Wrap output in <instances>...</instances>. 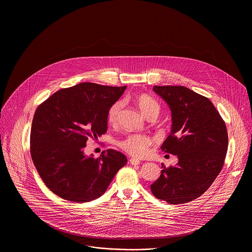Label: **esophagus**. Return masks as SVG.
I'll list each match as a JSON object with an SVG mask.
<instances>
[{
  "label": "esophagus",
  "mask_w": 252,
  "mask_h": 252,
  "mask_svg": "<svg viewBox=\"0 0 252 252\" xmlns=\"http://www.w3.org/2000/svg\"><path fill=\"white\" fill-rule=\"evenodd\" d=\"M129 161H130V163H131L132 165H138V164H140V159H138V158H132L129 159Z\"/></svg>",
  "instance_id": "1"
}]
</instances>
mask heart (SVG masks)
I'll use <instances>...</instances> for the list:
<instances>
[{"instance_id":"obj_1","label":"heart","mask_w":252,"mask_h":252,"mask_svg":"<svg viewBox=\"0 0 252 252\" xmlns=\"http://www.w3.org/2000/svg\"><path fill=\"white\" fill-rule=\"evenodd\" d=\"M136 104L146 118L151 114L158 115L160 110L159 104L151 96L144 94L137 97ZM122 107L123 103L121 101H117L110 107L108 112V120L110 124H115L117 122ZM151 144L152 140L149 137L140 134H131L120 141L119 146L129 155L141 158L147 154Z\"/></svg>"}]
</instances>
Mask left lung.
Returning <instances> with one entry per match:
<instances>
[{
	"label": "left lung",
	"instance_id": "8db88e82",
	"mask_svg": "<svg viewBox=\"0 0 252 252\" xmlns=\"http://www.w3.org/2000/svg\"><path fill=\"white\" fill-rule=\"evenodd\" d=\"M171 110L172 127L161 149L178 156L161 166L151 192L169 204L190 202L206 192L221 172L228 150L226 124L213 103L183 86H154Z\"/></svg>",
	"mask_w": 252,
	"mask_h": 252
}]
</instances>
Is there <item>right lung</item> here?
<instances>
[{"label": "right lung", "mask_w": 252, "mask_h": 252, "mask_svg": "<svg viewBox=\"0 0 252 252\" xmlns=\"http://www.w3.org/2000/svg\"><path fill=\"white\" fill-rule=\"evenodd\" d=\"M126 86L83 82L55 93L36 108L30 135L36 171L55 194L72 202L100 197L127 159L116 150L85 155L88 138L108 129V112Z\"/></svg>", "instance_id": "add662e5"}]
</instances>
